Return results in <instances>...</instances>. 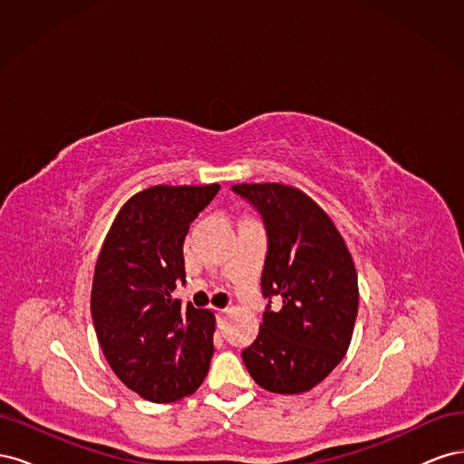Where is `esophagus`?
<instances>
[{"mask_svg":"<svg viewBox=\"0 0 464 464\" xmlns=\"http://www.w3.org/2000/svg\"><path fill=\"white\" fill-rule=\"evenodd\" d=\"M227 314H228L227 307H224V310H215V317H217V327H218V329H222V325H224V317H227Z\"/></svg>","mask_w":464,"mask_h":464,"instance_id":"obj_1","label":"esophagus"}]
</instances>
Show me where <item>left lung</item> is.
<instances>
[{
	"label": "left lung",
	"instance_id": "8db88e82",
	"mask_svg": "<svg viewBox=\"0 0 464 464\" xmlns=\"http://www.w3.org/2000/svg\"><path fill=\"white\" fill-rule=\"evenodd\" d=\"M263 218L266 242L261 292L269 300L257 339L242 353L256 383L298 395L321 383L353 339L358 275L353 256L312 198L283 184H237ZM273 299L284 307L270 310Z\"/></svg>",
	"mask_w": 464,
	"mask_h": 464
}]
</instances>
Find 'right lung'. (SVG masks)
I'll use <instances>...</instances> for the list:
<instances>
[{
    "instance_id": "obj_1",
    "label": "right lung",
    "mask_w": 464,
    "mask_h": 464,
    "mask_svg": "<svg viewBox=\"0 0 464 464\" xmlns=\"http://www.w3.org/2000/svg\"><path fill=\"white\" fill-rule=\"evenodd\" d=\"M220 186H154L125 203L98 256L94 331L110 368L150 402L198 391L213 358L215 317L170 294L186 283L189 224Z\"/></svg>"
}]
</instances>
